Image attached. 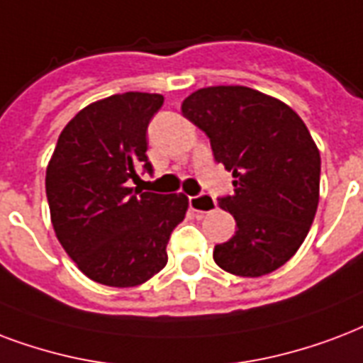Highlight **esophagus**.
Instances as JSON below:
<instances>
[{
	"mask_svg": "<svg viewBox=\"0 0 363 363\" xmlns=\"http://www.w3.org/2000/svg\"><path fill=\"white\" fill-rule=\"evenodd\" d=\"M188 203L192 207V211L198 213H211L215 211V207H217V201H215V198H211L209 194L190 196V198H188Z\"/></svg>",
	"mask_w": 363,
	"mask_h": 363,
	"instance_id": "esophagus-1",
	"label": "esophagus"
}]
</instances>
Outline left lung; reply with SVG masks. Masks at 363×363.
<instances>
[{
    "label": "left lung",
    "mask_w": 363,
    "mask_h": 363,
    "mask_svg": "<svg viewBox=\"0 0 363 363\" xmlns=\"http://www.w3.org/2000/svg\"><path fill=\"white\" fill-rule=\"evenodd\" d=\"M182 114L206 133L215 162L232 171L234 194L218 198L236 234L215 245L226 272L259 278L291 259L320 200V152L291 108L242 85L198 89Z\"/></svg>",
    "instance_id": "1"
}]
</instances>
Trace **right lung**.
<instances>
[{
  "label": "right lung",
  "instance_id": "right-lung-1",
  "mask_svg": "<svg viewBox=\"0 0 363 363\" xmlns=\"http://www.w3.org/2000/svg\"><path fill=\"white\" fill-rule=\"evenodd\" d=\"M156 93H121L77 112L47 165L45 192L60 245L102 286L145 284L167 264V242L188 209L184 194L133 190L152 173L148 123L162 108Z\"/></svg>",
  "mask_w": 363,
  "mask_h": 363
}]
</instances>
